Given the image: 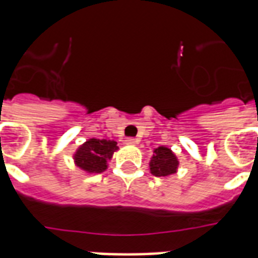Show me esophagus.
I'll return each mask as SVG.
<instances>
[{
  "label": "esophagus",
  "instance_id": "34e87169",
  "mask_svg": "<svg viewBox=\"0 0 258 258\" xmlns=\"http://www.w3.org/2000/svg\"><path fill=\"white\" fill-rule=\"evenodd\" d=\"M124 143L128 146H135L138 145V139H135V138H127L124 141Z\"/></svg>",
  "mask_w": 258,
  "mask_h": 258
}]
</instances>
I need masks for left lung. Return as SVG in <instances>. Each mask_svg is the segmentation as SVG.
Returning a JSON list of instances; mask_svg holds the SVG:
<instances>
[{"instance_id": "8db88e82", "label": "left lung", "mask_w": 258, "mask_h": 258, "mask_svg": "<svg viewBox=\"0 0 258 258\" xmlns=\"http://www.w3.org/2000/svg\"><path fill=\"white\" fill-rule=\"evenodd\" d=\"M151 174L159 178H166L175 174L179 167V161L172 150L166 146H159L154 150V155L149 163Z\"/></svg>"}]
</instances>
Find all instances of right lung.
I'll use <instances>...</instances> for the list:
<instances>
[{
    "mask_svg": "<svg viewBox=\"0 0 258 258\" xmlns=\"http://www.w3.org/2000/svg\"><path fill=\"white\" fill-rule=\"evenodd\" d=\"M116 150L119 147L115 141L91 138L75 151V166L86 174H100L107 170L108 161H111Z\"/></svg>",
    "mask_w": 258,
    "mask_h": 258,
    "instance_id": "add662e5",
    "label": "right lung"
}]
</instances>
